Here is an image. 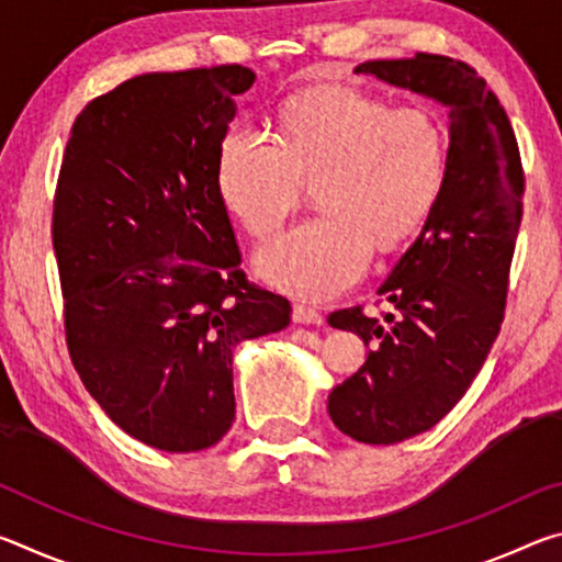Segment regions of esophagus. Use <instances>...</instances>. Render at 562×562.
<instances>
[{"label":"esophagus","mask_w":562,"mask_h":562,"mask_svg":"<svg viewBox=\"0 0 562 562\" xmlns=\"http://www.w3.org/2000/svg\"><path fill=\"white\" fill-rule=\"evenodd\" d=\"M292 319L297 322V325H322V312H317L315 307H307V304H294Z\"/></svg>","instance_id":"1"}]
</instances>
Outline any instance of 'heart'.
<instances>
[{
    "instance_id": "heart-1",
    "label": "heart",
    "mask_w": 562,
    "mask_h": 562,
    "mask_svg": "<svg viewBox=\"0 0 562 562\" xmlns=\"http://www.w3.org/2000/svg\"><path fill=\"white\" fill-rule=\"evenodd\" d=\"M449 158V126L431 106L325 87L284 103L278 140L227 128L215 186L235 221L265 240L315 180L322 213L265 245L255 265L272 288L327 300L359 280L372 247L394 250L422 231L446 190Z\"/></svg>"
}]
</instances>
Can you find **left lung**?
<instances>
[{
	"instance_id": "1",
	"label": "left lung",
	"mask_w": 562,
	"mask_h": 562,
	"mask_svg": "<svg viewBox=\"0 0 562 562\" xmlns=\"http://www.w3.org/2000/svg\"><path fill=\"white\" fill-rule=\"evenodd\" d=\"M355 71L441 101L451 119L441 201L379 288L389 312L355 304L327 317L369 347L359 372L331 389V422L389 446L439 424L481 372L506 315L526 176L506 111L469 64L418 52Z\"/></svg>"
}]
</instances>
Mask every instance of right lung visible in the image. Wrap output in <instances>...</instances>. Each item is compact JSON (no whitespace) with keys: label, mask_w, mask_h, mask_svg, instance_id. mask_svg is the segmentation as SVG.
Instances as JSON below:
<instances>
[{"label":"right lung","mask_w":562,"mask_h":562,"mask_svg":"<svg viewBox=\"0 0 562 562\" xmlns=\"http://www.w3.org/2000/svg\"><path fill=\"white\" fill-rule=\"evenodd\" d=\"M255 71L133 76L74 121L52 240L66 347L133 439L207 449L235 422L233 349L290 325L288 297L240 268L215 186L217 146Z\"/></svg>","instance_id":"obj_1"}]
</instances>
